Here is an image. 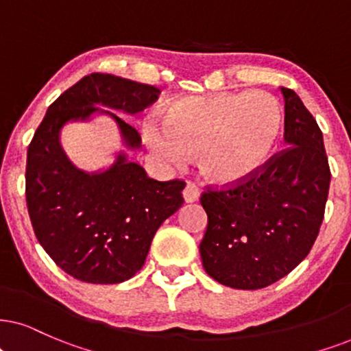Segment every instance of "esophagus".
I'll return each mask as SVG.
<instances>
[{
	"mask_svg": "<svg viewBox=\"0 0 351 351\" xmlns=\"http://www.w3.org/2000/svg\"><path fill=\"white\" fill-rule=\"evenodd\" d=\"M183 196H184L186 202H196L199 196H201V189H199L197 184L188 183L183 191Z\"/></svg>",
	"mask_w": 351,
	"mask_h": 351,
	"instance_id": "1",
	"label": "esophagus"
}]
</instances>
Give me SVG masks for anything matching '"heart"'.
<instances>
[{
	"mask_svg": "<svg viewBox=\"0 0 351 351\" xmlns=\"http://www.w3.org/2000/svg\"><path fill=\"white\" fill-rule=\"evenodd\" d=\"M282 128V108L270 94L221 92L173 101L162 117V132L149 126L145 137L163 160L181 163L199 154L208 180L234 183L269 160Z\"/></svg>",
	"mask_w": 351,
	"mask_h": 351,
	"instance_id": "obj_1",
	"label": "heart"
}]
</instances>
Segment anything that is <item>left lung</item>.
Masks as SVG:
<instances>
[{
  "label": "left lung",
  "mask_w": 351,
  "mask_h": 351,
  "mask_svg": "<svg viewBox=\"0 0 351 351\" xmlns=\"http://www.w3.org/2000/svg\"><path fill=\"white\" fill-rule=\"evenodd\" d=\"M285 143L251 176L225 188L206 186L207 230L199 251L221 285L259 290L285 277L309 254L329 196L330 168L316 119L291 88Z\"/></svg>",
  "instance_id": "1"
}]
</instances>
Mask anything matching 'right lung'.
Masks as SVG:
<instances>
[{
    "mask_svg": "<svg viewBox=\"0 0 351 351\" xmlns=\"http://www.w3.org/2000/svg\"><path fill=\"white\" fill-rule=\"evenodd\" d=\"M157 87L94 73L63 92L35 131L27 150L25 201L38 243L71 277L112 285L143 269L158 227L184 202L183 180L157 181L123 154L104 173L77 170L60 145L69 119H86L99 105L137 113L158 99ZM112 114L128 147L141 136Z\"/></svg>",
    "mask_w": 351,
    "mask_h": 351,
    "instance_id": "obj_1",
    "label": "right lung"
}]
</instances>
